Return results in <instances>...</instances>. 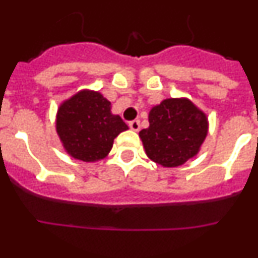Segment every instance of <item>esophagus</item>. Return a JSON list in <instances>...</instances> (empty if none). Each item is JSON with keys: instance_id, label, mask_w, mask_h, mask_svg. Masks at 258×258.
<instances>
[{"instance_id": "esophagus-1", "label": "esophagus", "mask_w": 258, "mask_h": 258, "mask_svg": "<svg viewBox=\"0 0 258 258\" xmlns=\"http://www.w3.org/2000/svg\"><path fill=\"white\" fill-rule=\"evenodd\" d=\"M129 126H131L132 131L134 132H138L141 129V122L140 120H133V121L129 122Z\"/></svg>"}]
</instances>
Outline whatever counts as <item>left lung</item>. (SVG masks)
<instances>
[{
  "instance_id": "obj_1",
  "label": "left lung",
  "mask_w": 258,
  "mask_h": 258,
  "mask_svg": "<svg viewBox=\"0 0 258 258\" xmlns=\"http://www.w3.org/2000/svg\"><path fill=\"white\" fill-rule=\"evenodd\" d=\"M150 126L140 132L146 154L156 164L173 168L199 152L208 133V118L186 98H169L152 107Z\"/></svg>"
}]
</instances>
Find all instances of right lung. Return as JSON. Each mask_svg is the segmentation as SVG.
<instances>
[{"mask_svg": "<svg viewBox=\"0 0 258 258\" xmlns=\"http://www.w3.org/2000/svg\"><path fill=\"white\" fill-rule=\"evenodd\" d=\"M127 125L111 112V102L98 92L83 90L60 104L56 113V133L66 151L86 163L108 155L113 140Z\"/></svg>", "mask_w": 258, "mask_h": 258, "instance_id": "right-lung-1", "label": "right lung"}]
</instances>
